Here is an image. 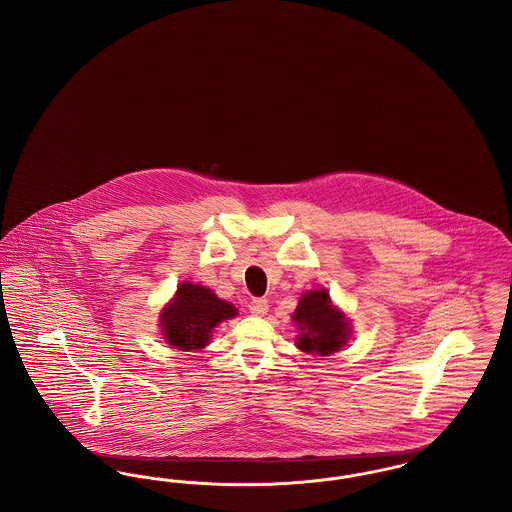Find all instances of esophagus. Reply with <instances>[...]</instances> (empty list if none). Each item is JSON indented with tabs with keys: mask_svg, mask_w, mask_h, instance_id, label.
<instances>
[{
	"mask_svg": "<svg viewBox=\"0 0 512 512\" xmlns=\"http://www.w3.org/2000/svg\"><path fill=\"white\" fill-rule=\"evenodd\" d=\"M267 311V299H253V301L249 303V313L255 315V317H263V315H267Z\"/></svg>",
	"mask_w": 512,
	"mask_h": 512,
	"instance_id": "1",
	"label": "esophagus"
}]
</instances>
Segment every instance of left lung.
Masks as SVG:
<instances>
[{"mask_svg":"<svg viewBox=\"0 0 512 512\" xmlns=\"http://www.w3.org/2000/svg\"><path fill=\"white\" fill-rule=\"evenodd\" d=\"M293 320L301 330L297 345L303 351L326 357L336 353L347 341V322L343 313L332 307L326 290L305 293L299 299Z\"/></svg>","mask_w":512,"mask_h":512,"instance_id":"left-lung-1","label":"left lung"}]
</instances>
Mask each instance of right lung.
I'll return each instance as SVG.
<instances>
[{
	"label": "right lung",
	"instance_id": "obj_1",
	"mask_svg": "<svg viewBox=\"0 0 512 512\" xmlns=\"http://www.w3.org/2000/svg\"><path fill=\"white\" fill-rule=\"evenodd\" d=\"M236 317V307L203 286L180 284L176 297L161 315L163 336L174 349L190 351L207 345L211 330L226 318Z\"/></svg>",
	"mask_w": 512,
	"mask_h": 512
}]
</instances>
